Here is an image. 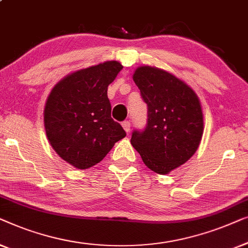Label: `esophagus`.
<instances>
[{
    "instance_id": "34e87169",
    "label": "esophagus",
    "mask_w": 248,
    "mask_h": 248,
    "mask_svg": "<svg viewBox=\"0 0 248 248\" xmlns=\"http://www.w3.org/2000/svg\"><path fill=\"white\" fill-rule=\"evenodd\" d=\"M123 127H124V129L127 132H129L130 131V127H131V124H130V121H128V120H125V121H124L123 123Z\"/></svg>"
}]
</instances>
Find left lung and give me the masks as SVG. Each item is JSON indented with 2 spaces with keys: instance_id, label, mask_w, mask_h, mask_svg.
<instances>
[{
  "instance_id": "8db88e82",
  "label": "left lung",
  "mask_w": 248,
  "mask_h": 248,
  "mask_svg": "<svg viewBox=\"0 0 248 248\" xmlns=\"http://www.w3.org/2000/svg\"><path fill=\"white\" fill-rule=\"evenodd\" d=\"M134 81L147 104V123L132 131L131 145L148 169L167 174L199 147L203 132L200 102L192 89L162 69L142 66Z\"/></svg>"
}]
</instances>
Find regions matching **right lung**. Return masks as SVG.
Masks as SVG:
<instances>
[{
    "mask_svg": "<svg viewBox=\"0 0 248 248\" xmlns=\"http://www.w3.org/2000/svg\"><path fill=\"white\" fill-rule=\"evenodd\" d=\"M123 65L106 62L66 76L51 91L45 107V128L55 152L85 170L101 162L125 136L111 118L108 86Z\"/></svg>",
    "mask_w": 248,
    "mask_h": 248,
    "instance_id": "obj_1",
    "label": "right lung"
}]
</instances>
